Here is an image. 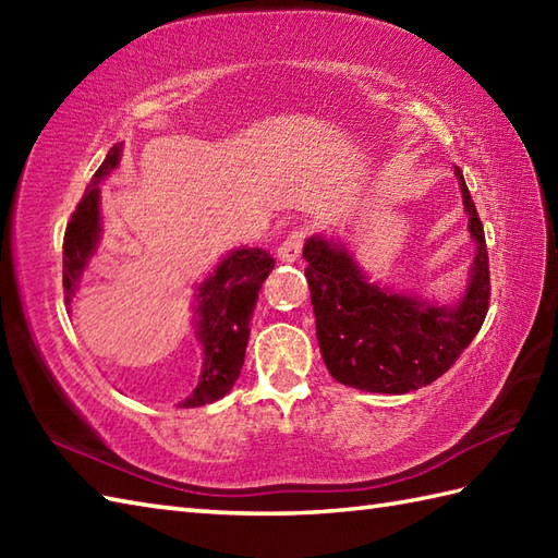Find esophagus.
Returning <instances> with one entry per match:
<instances>
[{"label": "esophagus", "mask_w": 558, "mask_h": 558, "mask_svg": "<svg viewBox=\"0 0 558 558\" xmlns=\"http://www.w3.org/2000/svg\"><path fill=\"white\" fill-rule=\"evenodd\" d=\"M302 246H304V232L294 230L288 240L278 246V258L286 260V264H294L302 254Z\"/></svg>", "instance_id": "obj_1"}]
</instances>
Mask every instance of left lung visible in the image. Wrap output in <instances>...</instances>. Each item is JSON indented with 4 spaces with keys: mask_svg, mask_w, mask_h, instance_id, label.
<instances>
[{
    "mask_svg": "<svg viewBox=\"0 0 558 558\" xmlns=\"http://www.w3.org/2000/svg\"><path fill=\"white\" fill-rule=\"evenodd\" d=\"M456 177L470 216L468 230L477 244L468 290L458 304L441 306L378 288L345 244L322 234L306 240L304 276L316 338L336 381L369 393H410L446 374L480 333L489 310V254L460 168Z\"/></svg>",
    "mask_w": 558,
    "mask_h": 558,
    "instance_id": "obj_1",
    "label": "left lung"
}]
</instances>
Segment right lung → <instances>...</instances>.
Returning a JSON list of instances; mask_svg holds the SVG:
<instances>
[{
	"instance_id": "right-lung-1",
	"label": "right lung",
	"mask_w": 558,
	"mask_h": 558,
	"mask_svg": "<svg viewBox=\"0 0 558 558\" xmlns=\"http://www.w3.org/2000/svg\"><path fill=\"white\" fill-rule=\"evenodd\" d=\"M122 144H114L93 174L64 232V298L76 294L81 272L96 254L100 240V182L120 165ZM276 260L264 248H234L196 290V336L204 350L198 384L180 408H201L220 400L242 374L258 290Z\"/></svg>"
}]
</instances>
